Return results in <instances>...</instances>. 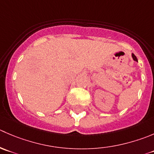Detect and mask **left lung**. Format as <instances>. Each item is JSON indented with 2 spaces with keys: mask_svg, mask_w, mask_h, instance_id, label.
Returning a JSON list of instances; mask_svg holds the SVG:
<instances>
[{
  "mask_svg": "<svg viewBox=\"0 0 154 154\" xmlns=\"http://www.w3.org/2000/svg\"><path fill=\"white\" fill-rule=\"evenodd\" d=\"M132 59H133L134 61H136V62H138V59H137L136 56H135L133 53H132Z\"/></svg>",
  "mask_w": 154,
  "mask_h": 154,
  "instance_id": "obj_1",
  "label": "left lung"
}]
</instances>
